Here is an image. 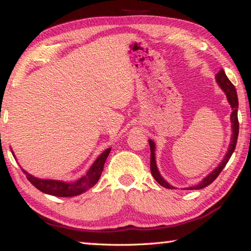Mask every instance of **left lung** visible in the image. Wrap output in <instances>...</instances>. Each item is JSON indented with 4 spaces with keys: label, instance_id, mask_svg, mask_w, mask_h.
Listing matches in <instances>:
<instances>
[{
    "label": "left lung",
    "instance_id": "obj_1",
    "mask_svg": "<svg viewBox=\"0 0 251 251\" xmlns=\"http://www.w3.org/2000/svg\"><path fill=\"white\" fill-rule=\"evenodd\" d=\"M216 82L220 86V88L225 92V94L227 96L228 103L231 106V115H230V121H231V128H232V135H231V139H230V144H229L228 147V151L227 154L225 155L224 159L222 160L217 167H216L214 171H212L209 175H207L203 179L199 182L198 185L193 186V187H188L189 190L193 189H201L205 188L208 185H210L212 181H214L216 178L218 177V175L224 169V167L226 166V164L228 163V160L230 159V157L232 155L233 151L236 148V144H237V139H238V133H239V123H238V96H237V92L236 88L233 86L232 83L228 79V77L225 74L224 70H220L219 73L216 75ZM150 142V146H151V172L152 177L155 178V180L158 182L160 186L165 187V188L168 189H175V187L172 186L171 184L164 179L163 176L160 175V173L157 168L156 165V156H155V143L151 141V139H148ZM185 189V188H184Z\"/></svg>",
    "mask_w": 251,
    "mask_h": 251
}]
</instances>
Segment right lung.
<instances>
[{"label": "right lung", "mask_w": 251, "mask_h": 251, "mask_svg": "<svg viewBox=\"0 0 251 251\" xmlns=\"http://www.w3.org/2000/svg\"><path fill=\"white\" fill-rule=\"evenodd\" d=\"M112 148H107L101 154L97 157L96 160L93 163L92 166L88 169L87 173L84 176L78 178L75 181H63V180H55V179H41V178L34 177L26 171H22L25 173L27 179L33 186H35L37 189L41 190L42 193L52 195V196L57 197H73L77 196L92 188L97 181L103 172L104 164ZM12 154L15 157L13 151H11Z\"/></svg>", "instance_id": "obj_1"}]
</instances>
